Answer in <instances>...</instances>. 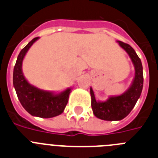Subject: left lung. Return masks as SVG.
<instances>
[{"label":"left lung","mask_w":158,"mask_h":158,"mask_svg":"<svg viewBox=\"0 0 158 158\" xmlns=\"http://www.w3.org/2000/svg\"><path fill=\"white\" fill-rule=\"evenodd\" d=\"M121 48H123L134 64L135 75L130 87L120 95L110 96L104 102L96 101L94 91L90 87L91 107L94 116L106 121H119L126 118L136 104L140 98L143 87V71L142 61L135 51L128 44L117 41Z\"/></svg>","instance_id":"8db88e82"}]
</instances>
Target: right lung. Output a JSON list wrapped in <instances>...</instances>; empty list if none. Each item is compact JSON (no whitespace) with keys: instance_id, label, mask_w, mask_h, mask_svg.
<instances>
[{"instance_id":"1","label":"right lung","mask_w":158,"mask_h":158,"mask_svg":"<svg viewBox=\"0 0 158 158\" xmlns=\"http://www.w3.org/2000/svg\"><path fill=\"white\" fill-rule=\"evenodd\" d=\"M39 39L31 40L18 55L13 69V87L22 106L32 116L49 118L61 114L68 102L71 88L60 93L40 90L30 84L22 71V63L28 49Z\"/></svg>"}]
</instances>
